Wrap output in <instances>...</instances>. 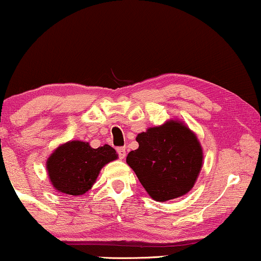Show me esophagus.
<instances>
[{
  "mask_svg": "<svg viewBox=\"0 0 261 261\" xmlns=\"http://www.w3.org/2000/svg\"><path fill=\"white\" fill-rule=\"evenodd\" d=\"M117 153H118V155H119L120 159H124L125 155H126V149H125V147H118Z\"/></svg>",
  "mask_w": 261,
  "mask_h": 261,
  "instance_id": "1",
  "label": "esophagus"
}]
</instances>
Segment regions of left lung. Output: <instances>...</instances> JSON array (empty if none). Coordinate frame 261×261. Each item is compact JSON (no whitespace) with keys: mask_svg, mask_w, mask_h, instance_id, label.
Returning <instances> with one entry per match:
<instances>
[{"mask_svg":"<svg viewBox=\"0 0 261 261\" xmlns=\"http://www.w3.org/2000/svg\"><path fill=\"white\" fill-rule=\"evenodd\" d=\"M136 141L138 149L127 154L126 163L154 200L176 199L194 187L202 166V149L186 125L167 121L148 128Z\"/></svg>","mask_w":261,"mask_h":261,"instance_id":"left-lung-1","label":"left lung"}]
</instances>
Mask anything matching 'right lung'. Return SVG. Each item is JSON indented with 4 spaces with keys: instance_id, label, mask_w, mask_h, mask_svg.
I'll return each mask as SVG.
<instances>
[{
    "instance_id": "add662e5",
    "label": "right lung",
    "mask_w": 261,
    "mask_h": 261,
    "mask_svg": "<svg viewBox=\"0 0 261 261\" xmlns=\"http://www.w3.org/2000/svg\"><path fill=\"white\" fill-rule=\"evenodd\" d=\"M118 158L108 144L91 148L87 142L72 141L50 155L47 170L51 184L67 195H83L92 187L105 165Z\"/></svg>"
}]
</instances>
